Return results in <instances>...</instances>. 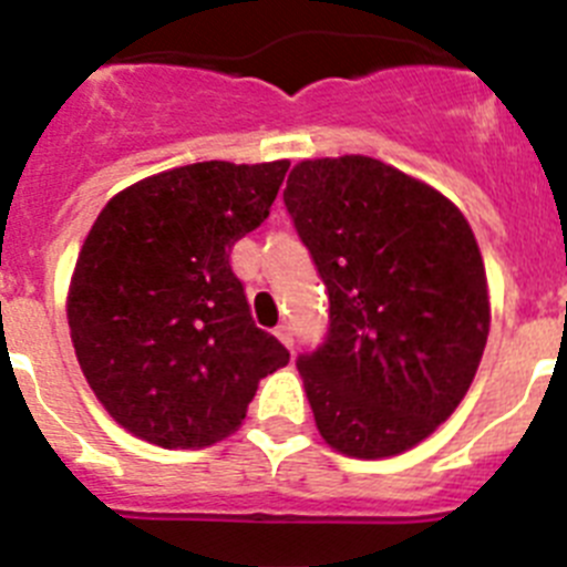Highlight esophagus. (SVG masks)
<instances>
[{
	"instance_id": "obj_1",
	"label": "esophagus",
	"mask_w": 567,
	"mask_h": 567,
	"mask_svg": "<svg viewBox=\"0 0 567 567\" xmlns=\"http://www.w3.org/2000/svg\"><path fill=\"white\" fill-rule=\"evenodd\" d=\"M277 338H279V341L285 343V347H288V349H293V330H290L288 324L277 327Z\"/></svg>"
}]
</instances>
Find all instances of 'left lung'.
Listing matches in <instances>:
<instances>
[{"label": "left lung", "instance_id": "1", "mask_svg": "<svg viewBox=\"0 0 567 567\" xmlns=\"http://www.w3.org/2000/svg\"><path fill=\"white\" fill-rule=\"evenodd\" d=\"M282 198L330 296L324 343L296 361L319 433L355 458L411 451L484 355L473 229L442 193L369 156L299 162Z\"/></svg>", "mask_w": 567, "mask_h": 567}]
</instances>
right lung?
Masks as SVG:
<instances>
[{
	"label": "right lung",
	"mask_w": 567,
	"mask_h": 567,
	"mask_svg": "<svg viewBox=\"0 0 567 567\" xmlns=\"http://www.w3.org/2000/svg\"><path fill=\"white\" fill-rule=\"evenodd\" d=\"M290 162H198L131 184L78 257L66 319L89 385L125 431L187 451L229 436L290 361L259 330L231 246L271 212Z\"/></svg>",
	"instance_id": "right-lung-1"
}]
</instances>
